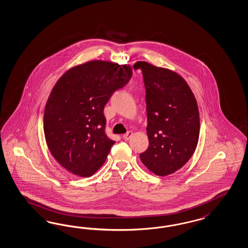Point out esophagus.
Returning a JSON list of instances; mask_svg holds the SVG:
<instances>
[{"mask_svg": "<svg viewBox=\"0 0 248 248\" xmlns=\"http://www.w3.org/2000/svg\"><path fill=\"white\" fill-rule=\"evenodd\" d=\"M132 135H133V133H132L131 131H128V132H127L126 134H124V135H123V139H124L125 140H128L131 138Z\"/></svg>", "mask_w": 248, "mask_h": 248, "instance_id": "obj_1", "label": "esophagus"}]
</instances>
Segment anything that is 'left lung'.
I'll return each instance as SVG.
<instances>
[{
    "mask_svg": "<svg viewBox=\"0 0 248 248\" xmlns=\"http://www.w3.org/2000/svg\"><path fill=\"white\" fill-rule=\"evenodd\" d=\"M146 89L149 147L140 153L144 165L156 175L174 173L191 159L199 140L200 118L196 99L175 72L137 62Z\"/></svg>",
    "mask_w": 248,
    "mask_h": 248,
    "instance_id": "1",
    "label": "left lung"
}]
</instances>
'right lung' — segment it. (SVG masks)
Wrapping results in <instances>:
<instances>
[{
	"label": "right lung",
	"instance_id": "obj_1",
	"mask_svg": "<svg viewBox=\"0 0 248 248\" xmlns=\"http://www.w3.org/2000/svg\"><path fill=\"white\" fill-rule=\"evenodd\" d=\"M132 76L127 64L91 61L73 67L53 88L44 115L48 149L75 175L100 168L115 141L105 133L104 108Z\"/></svg>",
	"mask_w": 248,
	"mask_h": 248
}]
</instances>
